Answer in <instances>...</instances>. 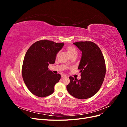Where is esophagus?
<instances>
[{
    "instance_id": "obj_1",
    "label": "esophagus",
    "mask_w": 127,
    "mask_h": 127,
    "mask_svg": "<svg viewBox=\"0 0 127 127\" xmlns=\"http://www.w3.org/2000/svg\"><path fill=\"white\" fill-rule=\"evenodd\" d=\"M67 77V76L65 75H61V78H66Z\"/></svg>"
}]
</instances>
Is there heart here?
<instances>
[{"mask_svg": "<svg viewBox=\"0 0 127 127\" xmlns=\"http://www.w3.org/2000/svg\"><path fill=\"white\" fill-rule=\"evenodd\" d=\"M67 50L68 51V54L70 56L74 54H77V51L76 49L73 47H68L67 48ZM58 55L59 53H58L57 56H58Z\"/></svg>", "mask_w": 127, "mask_h": 127, "instance_id": "obj_1", "label": "heart"}]
</instances>
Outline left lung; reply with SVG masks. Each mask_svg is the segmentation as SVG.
Here are the masks:
<instances>
[{
  "label": "left lung",
  "instance_id": "left-lung-1",
  "mask_svg": "<svg viewBox=\"0 0 127 127\" xmlns=\"http://www.w3.org/2000/svg\"><path fill=\"white\" fill-rule=\"evenodd\" d=\"M82 51L78 69L81 78L69 77L67 90L72 96L86 99L94 95L100 89L105 77V60L100 49L94 42L80 41L73 43Z\"/></svg>",
  "mask_w": 127,
  "mask_h": 127
}]
</instances>
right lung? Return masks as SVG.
Here are the masks:
<instances>
[{"label": "right lung", "mask_w": 127, "mask_h": 127, "mask_svg": "<svg viewBox=\"0 0 127 127\" xmlns=\"http://www.w3.org/2000/svg\"><path fill=\"white\" fill-rule=\"evenodd\" d=\"M64 43L47 40L38 41L27 51L22 66V76L29 91L38 97H43L54 92L56 84L61 75L49 70V64L55 63L56 56Z\"/></svg>", "instance_id": "1"}]
</instances>
